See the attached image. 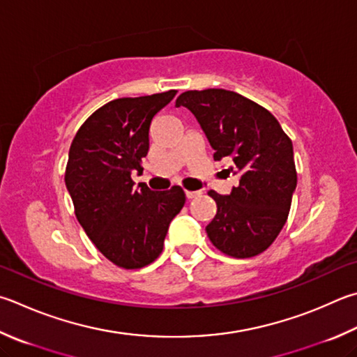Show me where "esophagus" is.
I'll return each mask as SVG.
<instances>
[{"label": "esophagus", "instance_id": "34e87169", "mask_svg": "<svg viewBox=\"0 0 357 357\" xmlns=\"http://www.w3.org/2000/svg\"><path fill=\"white\" fill-rule=\"evenodd\" d=\"M198 195H201V192H198V190H185V197L189 198V199L195 198V197H198Z\"/></svg>", "mask_w": 357, "mask_h": 357}]
</instances>
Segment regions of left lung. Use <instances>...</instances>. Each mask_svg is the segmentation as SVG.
<instances>
[{
    "mask_svg": "<svg viewBox=\"0 0 357 357\" xmlns=\"http://www.w3.org/2000/svg\"><path fill=\"white\" fill-rule=\"evenodd\" d=\"M195 115L213 159H229L228 174L238 176L229 195L209 190L217 213L206 232L217 250L246 259L261 255L286 225L296 187L294 146L273 115L225 89L189 90L178 96Z\"/></svg>",
    "mask_w": 357,
    "mask_h": 357,
    "instance_id": "8db88e82",
    "label": "left lung"
}]
</instances>
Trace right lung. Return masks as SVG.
Segmentation results:
<instances>
[{
  "instance_id": "add662e5",
  "label": "right lung",
  "mask_w": 357,
  "mask_h": 357,
  "mask_svg": "<svg viewBox=\"0 0 357 357\" xmlns=\"http://www.w3.org/2000/svg\"><path fill=\"white\" fill-rule=\"evenodd\" d=\"M176 90L119 98L95 111L77 129L66 168V185L77 222L96 248L116 267L134 270L162 252L172 220L185 203L179 185L153 192L134 189L150 148L151 120Z\"/></svg>"
}]
</instances>
